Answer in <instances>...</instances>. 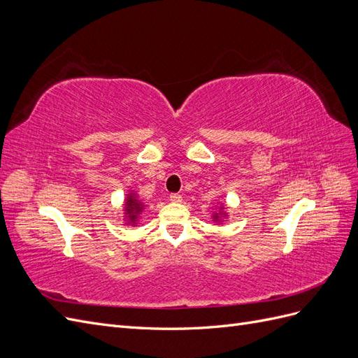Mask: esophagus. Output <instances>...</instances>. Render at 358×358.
Listing matches in <instances>:
<instances>
[{
  "label": "esophagus",
  "mask_w": 358,
  "mask_h": 358,
  "mask_svg": "<svg viewBox=\"0 0 358 358\" xmlns=\"http://www.w3.org/2000/svg\"><path fill=\"white\" fill-rule=\"evenodd\" d=\"M170 201L180 203L182 201V196H180V194H170Z\"/></svg>",
  "instance_id": "34e87169"
}]
</instances>
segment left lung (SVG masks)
<instances>
[{
    "mask_svg": "<svg viewBox=\"0 0 358 358\" xmlns=\"http://www.w3.org/2000/svg\"><path fill=\"white\" fill-rule=\"evenodd\" d=\"M215 218H216V216H215Z\"/></svg>",
    "mask_w": 358,
    "mask_h": 358,
    "instance_id": "8db88e82",
    "label": "left lung"
}]
</instances>
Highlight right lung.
<instances>
[{"instance_id": "right-lung-1", "label": "right lung", "mask_w": 358, "mask_h": 358, "mask_svg": "<svg viewBox=\"0 0 358 358\" xmlns=\"http://www.w3.org/2000/svg\"><path fill=\"white\" fill-rule=\"evenodd\" d=\"M140 210H142V204H140V203L136 200L134 196H131V194H129V199L127 200V212H128V215H129V220H131V221L134 222L136 215H137Z\"/></svg>"}]
</instances>
